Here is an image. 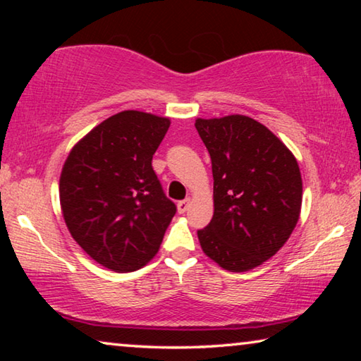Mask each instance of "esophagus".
<instances>
[{
  "label": "esophagus",
  "mask_w": 361,
  "mask_h": 361,
  "mask_svg": "<svg viewBox=\"0 0 361 361\" xmlns=\"http://www.w3.org/2000/svg\"><path fill=\"white\" fill-rule=\"evenodd\" d=\"M189 204H191V199H185V200H180L178 205H176V209H178V213H185L189 209Z\"/></svg>",
  "instance_id": "esophagus-1"
}]
</instances>
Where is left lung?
<instances>
[{"label": "left lung", "instance_id": "1", "mask_svg": "<svg viewBox=\"0 0 361 361\" xmlns=\"http://www.w3.org/2000/svg\"><path fill=\"white\" fill-rule=\"evenodd\" d=\"M213 172V218L197 231L204 253L231 272L258 267L290 239L301 213L296 157L248 116L195 119Z\"/></svg>", "mask_w": 361, "mask_h": 361}]
</instances>
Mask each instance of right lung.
Masks as SVG:
<instances>
[{
	"label": "right lung",
	"mask_w": 361,
	"mask_h": 361,
	"mask_svg": "<svg viewBox=\"0 0 361 361\" xmlns=\"http://www.w3.org/2000/svg\"><path fill=\"white\" fill-rule=\"evenodd\" d=\"M169 118L127 109L73 146L60 175V205L73 239L114 272L154 258L176 212L151 161Z\"/></svg>",
	"instance_id": "1"
}]
</instances>
